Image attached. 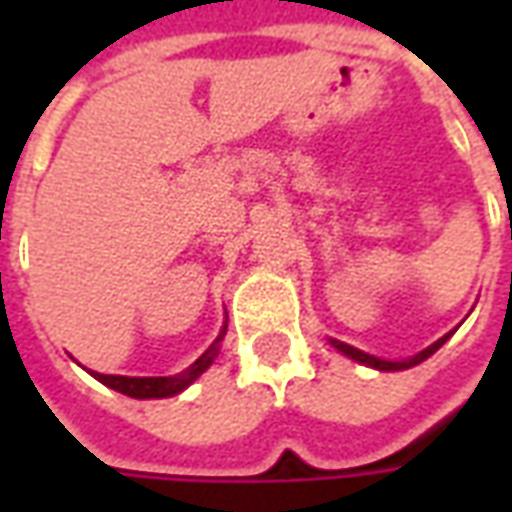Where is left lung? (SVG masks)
Listing matches in <instances>:
<instances>
[{"mask_svg": "<svg viewBox=\"0 0 512 512\" xmlns=\"http://www.w3.org/2000/svg\"><path fill=\"white\" fill-rule=\"evenodd\" d=\"M450 334H444L441 340H436V343L430 345V348H425L422 354L411 356V359H406V362H386V359H376V356L362 354V351H356L354 345H345V343H340V340H332V345H334V348H337V351H343L345 356H351V359H356V362H362V365H367V367H376V370H406V367L419 365V362H425L428 356L436 354L441 345L447 343V337H450Z\"/></svg>", "mask_w": 512, "mask_h": 512, "instance_id": "left-lung-1", "label": "left lung"}]
</instances>
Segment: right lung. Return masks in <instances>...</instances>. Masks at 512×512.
<instances>
[{"mask_svg": "<svg viewBox=\"0 0 512 512\" xmlns=\"http://www.w3.org/2000/svg\"><path fill=\"white\" fill-rule=\"evenodd\" d=\"M227 329V326H224ZM224 332L219 334V340L205 351V354L194 362V365L186 370V373H180V376H156V378H131V376H104V373H93L101 384L112 386V389H117V392H123V395L128 397H139V400H145V397H169V395H178V392H183L186 386L194 381V378H200L208 367H211V362L216 359V354H219V343H222Z\"/></svg>", "mask_w": 512, "mask_h": 512, "instance_id": "1", "label": "right lung"}]
</instances>
